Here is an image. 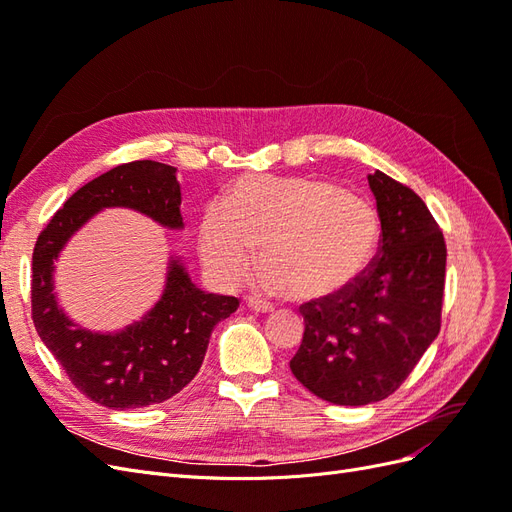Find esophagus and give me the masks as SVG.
<instances>
[{"mask_svg": "<svg viewBox=\"0 0 512 512\" xmlns=\"http://www.w3.org/2000/svg\"><path fill=\"white\" fill-rule=\"evenodd\" d=\"M245 305L252 309V312H262V314H269L273 312V303L265 301V299H258V297H247Z\"/></svg>", "mask_w": 512, "mask_h": 512, "instance_id": "esophagus-1", "label": "esophagus"}]
</instances>
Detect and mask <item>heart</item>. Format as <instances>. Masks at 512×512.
Returning <instances> with one entry per match:
<instances>
[{
    "label": "heart",
    "mask_w": 512,
    "mask_h": 512,
    "mask_svg": "<svg viewBox=\"0 0 512 512\" xmlns=\"http://www.w3.org/2000/svg\"><path fill=\"white\" fill-rule=\"evenodd\" d=\"M378 245L376 209L320 179L245 177L226 205H211L200 224V252L222 282H245L260 247L267 284L299 301L350 288Z\"/></svg>",
    "instance_id": "obj_1"
}]
</instances>
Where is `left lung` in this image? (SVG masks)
Listing matches in <instances>:
<instances>
[{
	"label": "left lung",
	"mask_w": 512,
	"mask_h": 512,
	"mask_svg": "<svg viewBox=\"0 0 512 512\" xmlns=\"http://www.w3.org/2000/svg\"><path fill=\"white\" fill-rule=\"evenodd\" d=\"M380 218L371 269L329 299L301 305L303 342L290 369L337 406H367L404 382L440 333L446 245L421 196L376 170L367 177Z\"/></svg>",
	"instance_id": "8db88e82"
}]
</instances>
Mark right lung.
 <instances>
[{
	"mask_svg": "<svg viewBox=\"0 0 512 512\" xmlns=\"http://www.w3.org/2000/svg\"><path fill=\"white\" fill-rule=\"evenodd\" d=\"M123 207L168 230H181L177 168L153 160L115 166L76 190L34 247L32 318L83 395L113 410L145 408L177 395L203 365L215 324L237 312L239 299L200 290L179 256L168 258L160 301L126 329L89 331L57 303L55 260L66 243L102 209Z\"/></svg>",
	"mask_w": 512,
	"mask_h": 512,
	"instance_id": "1",
	"label": "right lung"
}]
</instances>
